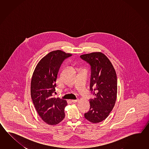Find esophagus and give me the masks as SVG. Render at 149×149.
<instances>
[{
	"instance_id": "obj_1",
	"label": "esophagus",
	"mask_w": 149,
	"mask_h": 149,
	"mask_svg": "<svg viewBox=\"0 0 149 149\" xmlns=\"http://www.w3.org/2000/svg\"><path fill=\"white\" fill-rule=\"evenodd\" d=\"M71 101H72V102H73V103H77V102L79 101V100L78 99H77V100H73Z\"/></svg>"
}]
</instances>
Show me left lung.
Instances as JSON below:
<instances>
[{
    "label": "left lung",
    "mask_w": 149,
    "mask_h": 149,
    "mask_svg": "<svg viewBox=\"0 0 149 149\" xmlns=\"http://www.w3.org/2000/svg\"><path fill=\"white\" fill-rule=\"evenodd\" d=\"M91 65L90 91L95 98L90 99V109L84 116L92 123H98L108 117L114 107L117 94V78L111 62L104 54L94 52L81 55Z\"/></svg>",
    "instance_id": "1"
}]
</instances>
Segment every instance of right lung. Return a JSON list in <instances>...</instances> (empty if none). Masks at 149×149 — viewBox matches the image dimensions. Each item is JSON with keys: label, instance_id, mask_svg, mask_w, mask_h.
I'll return each instance as SVG.
<instances>
[{"label": "right lung", "instance_id": "right-lung-1", "mask_svg": "<svg viewBox=\"0 0 149 149\" xmlns=\"http://www.w3.org/2000/svg\"><path fill=\"white\" fill-rule=\"evenodd\" d=\"M72 54L60 50L49 53L39 62L31 82V96L39 116L46 123L55 125L65 117V100L53 97L61 64Z\"/></svg>", "mask_w": 149, "mask_h": 149}]
</instances>
